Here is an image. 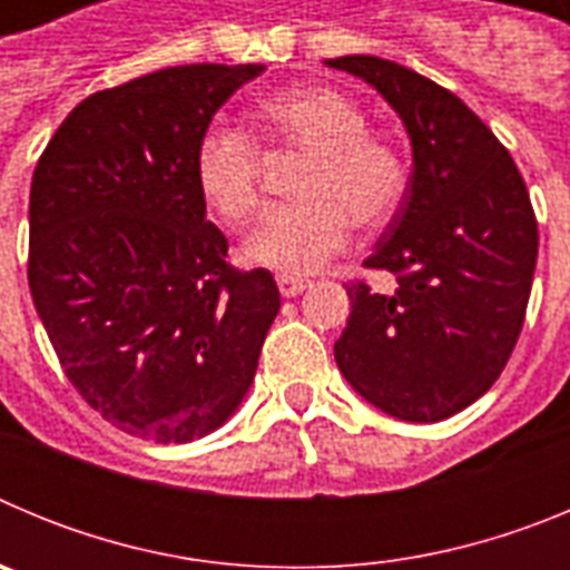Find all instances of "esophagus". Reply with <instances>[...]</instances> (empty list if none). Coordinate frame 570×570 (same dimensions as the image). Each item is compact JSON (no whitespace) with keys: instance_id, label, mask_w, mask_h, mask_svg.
I'll use <instances>...</instances> for the list:
<instances>
[{"instance_id":"1","label":"esophagus","mask_w":570,"mask_h":570,"mask_svg":"<svg viewBox=\"0 0 570 570\" xmlns=\"http://www.w3.org/2000/svg\"><path fill=\"white\" fill-rule=\"evenodd\" d=\"M276 285H279V294L282 296H299L302 291L308 288V279H299V276H285V274H279L276 276Z\"/></svg>"}]
</instances>
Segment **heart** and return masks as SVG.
I'll return each mask as SVG.
<instances>
[{
	"mask_svg": "<svg viewBox=\"0 0 570 570\" xmlns=\"http://www.w3.org/2000/svg\"><path fill=\"white\" fill-rule=\"evenodd\" d=\"M265 136L282 150L311 156L296 196L245 242V256L285 276L316 274L351 239V228L380 230L402 208L411 168L402 150L367 134V116L334 88H294L259 108ZM196 188L223 216L242 225L262 203V150L245 130L210 125L194 154Z\"/></svg>",
	"mask_w": 570,
	"mask_h": 570,
	"instance_id": "1",
	"label": "heart"
}]
</instances>
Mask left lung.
<instances>
[{
    "label": "left lung",
    "mask_w": 570,
    "mask_h": 570,
    "mask_svg": "<svg viewBox=\"0 0 570 570\" xmlns=\"http://www.w3.org/2000/svg\"><path fill=\"white\" fill-rule=\"evenodd\" d=\"M325 65L396 110L414 156L405 203L365 259L391 271L396 288L347 285L336 365L382 414L448 420L497 382L522 331L540 245L528 188L500 139L451 90L365 53Z\"/></svg>",
    "instance_id": "obj_1"
}]
</instances>
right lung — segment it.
Masks as SVG:
<instances>
[{
  "label": "right lung",
  "instance_id": "right-lung-1",
  "mask_svg": "<svg viewBox=\"0 0 570 570\" xmlns=\"http://www.w3.org/2000/svg\"><path fill=\"white\" fill-rule=\"evenodd\" d=\"M265 65H179L99 90L30 183L28 282L50 345L110 425L159 445L223 428L279 314L271 271L225 262L194 154Z\"/></svg>",
  "mask_w": 570,
  "mask_h": 570
}]
</instances>
